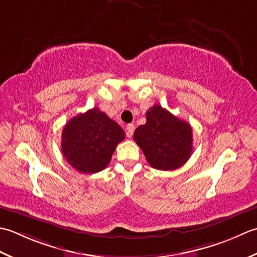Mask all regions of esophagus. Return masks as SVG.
<instances>
[{
  "label": "esophagus",
  "instance_id": "obj_1",
  "mask_svg": "<svg viewBox=\"0 0 257 257\" xmlns=\"http://www.w3.org/2000/svg\"><path fill=\"white\" fill-rule=\"evenodd\" d=\"M134 130H135V126L133 124H128L126 126V135L128 136V138H131V136L133 135L134 133Z\"/></svg>",
  "mask_w": 257,
  "mask_h": 257
}]
</instances>
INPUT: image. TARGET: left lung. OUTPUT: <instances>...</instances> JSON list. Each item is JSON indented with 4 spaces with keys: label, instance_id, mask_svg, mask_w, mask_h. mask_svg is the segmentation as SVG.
I'll list each match as a JSON object with an SVG mask.
<instances>
[{
    "label": "left lung",
    "instance_id": "obj_1",
    "mask_svg": "<svg viewBox=\"0 0 257 257\" xmlns=\"http://www.w3.org/2000/svg\"><path fill=\"white\" fill-rule=\"evenodd\" d=\"M133 138L149 164L156 170L179 169L193 152L191 125L160 105L146 112V123L135 130Z\"/></svg>",
    "mask_w": 257,
    "mask_h": 257
}]
</instances>
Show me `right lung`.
<instances>
[{"instance_id": "right-lung-1", "label": "right lung", "mask_w": 257, "mask_h": 257, "mask_svg": "<svg viewBox=\"0 0 257 257\" xmlns=\"http://www.w3.org/2000/svg\"><path fill=\"white\" fill-rule=\"evenodd\" d=\"M124 139L123 128L99 108L94 107L65 124L61 149L72 167L88 174L105 169L117 144Z\"/></svg>"}]
</instances>
